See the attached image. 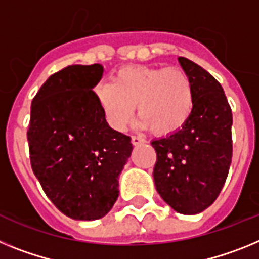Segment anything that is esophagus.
<instances>
[{
    "mask_svg": "<svg viewBox=\"0 0 259 259\" xmlns=\"http://www.w3.org/2000/svg\"><path fill=\"white\" fill-rule=\"evenodd\" d=\"M146 141H145V138H143V137H141V136H134V137H132V143L134 146H139V145H142V143H145Z\"/></svg>",
    "mask_w": 259,
    "mask_h": 259,
    "instance_id": "obj_1",
    "label": "esophagus"
}]
</instances>
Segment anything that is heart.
<instances>
[{
	"instance_id": "b5f03b06",
	"label": "heart",
	"mask_w": 259,
	"mask_h": 259,
	"mask_svg": "<svg viewBox=\"0 0 259 259\" xmlns=\"http://www.w3.org/2000/svg\"><path fill=\"white\" fill-rule=\"evenodd\" d=\"M95 99L105 122L122 132L138 112L137 125L159 137L173 136L188 123L194 109V84L177 66L122 67L111 83L95 90Z\"/></svg>"
}]
</instances>
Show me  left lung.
<instances>
[{
	"mask_svg": "<svg viewBox=\"0 0 259 259\" xmlns=\"http://www.w3.org/2000/svg\"><path fill=\"white\" fill-rule=\"evenodd\" d=\"M194 84L195 103L188 123L173 136L154 139V181L163 201L184 215H195L215 202L232 161V111L210 73L179 57Z\"/></svg>",
	"mask_w": 259,
	"mask_h": 259,
	"instance_id": "left-lung-1",
	"label": "left lung"
}]
</instances>
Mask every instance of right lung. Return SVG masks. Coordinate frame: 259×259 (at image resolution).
I'll return each mask as SVG.
<instances>
[{
    "label": "right lung",
    "instance_id": "right-lung-1",
    "mask_svg": "<svg viewBox=\"0 0 259 259\" xmlns=\"http://www.w3.org/2000/svg\"><path fill=\"white\" fill-rule=\"evenodd\" d=\"M103 73L100 64L65 67L49 76L31 104V167L52 203L74 220L111 211L133 151L130 137L105 122L92 91Z\"/></svg>",
    "mask_w": 259,
    "mask_h": 259
}]
</instances>
